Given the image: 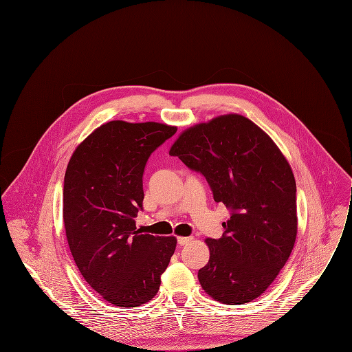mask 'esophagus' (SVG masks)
Returning a JSON list of instances; mask_svg holds the SVG:
<instances>
[{"instance_id":"1","label":"esophagus","mask_w":352,"mask_h":352,"mask_svg":"<svg viewBox=\"0 0 352 352\" xmlns=\"http://www.w3.org/2000/svg\"><path fill=\"white\" fill-rule=\"evenodd\" d=\"M191 239H192L191 236H179V238H177V243H179L180 246H184V245H187Z\"/></svg>"}]
</instances>
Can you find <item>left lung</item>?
Listing matches in <instances>:
<instances>
[{"label":"left lung","instance_id":"obj_1","mask_svg":"<svg viewBox=\"0 0 352 352\" xmlns=\"http://www.w3.org/2000/svg\"><path fill=\"white\" fill-rule=\"evenodd\" d=\"M169 154L201 173L213 199L231 212L221 238L206 239L209 261L198 271L202 289L228 305L257 298L296 241V182L286 158L265 132L238 114L184 131Z\"/></svg>","mask_w":352,"mask_h":352}]
</instances>
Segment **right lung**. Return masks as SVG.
<instances>
[{"label": "right lung", "instance_id": "1", "mask_svg": "<svg viewBox=\"0 0 352 352\" xmlns=\"http://www.w3.org/2000/svg\"><path fill=\"white\" fill-rule=\"evenodd\" d=\"M157 122L110 121L73 153L65 175L63 220L74 261L104 300L138 307L151 300L176 249L175 236L136 230L150 155L176 133Z\"/></svg>", "mask_w": 352, "mask_h": 352}]
</instances>
